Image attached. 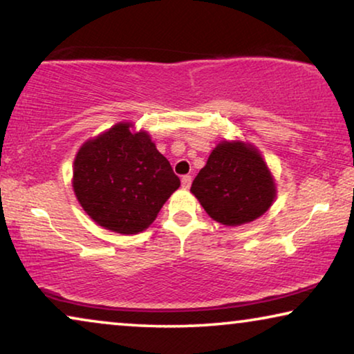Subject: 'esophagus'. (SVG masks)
<instances>
[{
	"instance_id": "obj_1",
	"label": "esophagus",
	"mask_w": 354,
	"mask_h": 354,
	"mask_svg": "<svg viewBox=\"0 0 354 354\" xmlns=\"http://www.w3.org/2000/svg\"><path fill=\"white\" fill-rule=\"evenodd\" d=\"M181 184H183L184 189H189V187H191V184H192V178L189 176V175L183 176V178H181Z\"/></svg>"
}]
</instances>
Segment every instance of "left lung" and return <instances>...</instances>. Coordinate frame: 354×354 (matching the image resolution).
Here are the masks:
<instances>
[{"label":"left lung","instance_id":"left-lung-1","mask_svg":"<svg viewBox=\"0 0 354 354\" xmlns=\"http://www.w3.org/2000/svg\"><path fill=\"white\" fill-rule=\"evenodd\" d=\"M191 192L216 223L236 227L268 211L277 183L259 149L240 140L216 145Z\"/></svg>","mask_w":354,"mask_h":354}]
</instances>
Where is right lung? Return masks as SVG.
<instances>
[{
  "label": "right lung",
  "mask_w": 354,
  "mask_h": 354,
  "mask_svg": "<svg viewBox=\"0 0 354 354\" xmlns=\"http://www.w3.org/2000/svg\"><path fill=\"white\" fill-rule=\"evenodd\" d=\"M71 183L91 219L120 235L149 227L181 184L149 133L135 131L131 122L115 124L79 147Z\"/></svg>",
  "instance_id": "add662e5"
}]
</instances>
